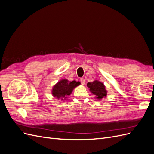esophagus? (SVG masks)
Returning a JSON list of instances; mask_svg holds the SVG:
<instances>
[{
	"instance_id": "obj_1",
	"label": "esophagus",
	"mask_w": 154,
	"mask_h": 154,
	"mask_svg": "<svg viewBox=\"0 0 154 154\" xmlns=\"http://www.w3.org/2000/svg\"><path fill=\"white\" fill-rule=\"evenodd\" d=\"M80 82H81V83H82V85H84V84H85V80L84 78H80Z\"/></svg>"
}]
</instances>
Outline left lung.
I'll list each match as a JSON object with an SVG mask.
<instances>
[{
	"label": "left lung",
	"instance_id": "obj_1",
	"mask_svg": "<svg viewBox=\"0 0 154 154\" xmlns=\"http://www.w3.org/2000/svg\"><path fill=\"white\" fill-rule=\"evenodd\" d=\"M87 85L90 88V91L96 96L97 99L101 100L106 97V91L103 83L95 80L91 83L88 82Z\"/></svg>",
	"mask_w": 154,
	"mask_h": 154
}]
</instances>
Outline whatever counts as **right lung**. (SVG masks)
Listing matches in <instances>:
<instances>
[{"label":"right lung","mask_w":154,"mask_h":154,"mask_svg":"<svg viewBox=\"0 0 154 154\" xmlns=\"http://www.w3.org/2000/svg\"><path fill=\"white\" fill-rule=\"evenodd\" d=\"M80 82L76 81L69 82L67 80H62L56 84L52 91V94L54 97L58 100H63L66 98V96L71 94L74 88L80 85Z\"/></svg>","instance_id":"obj_1"}]
</instances>
